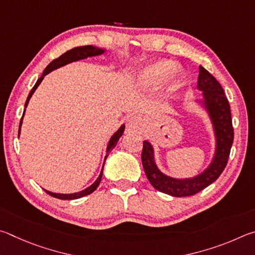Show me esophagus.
<instances>
[{"instance_id": "34e87169", "label": "esophagus", "mask_w": 255, "mask_h": 255, "mask_svg": "<svg viewBox=\"0 0 255 255\" xmlns=\"http://www.w3.org/2000/svg\"><path fill=\"white\" fill-rule=\"evenodd\" d=\"M144 130V122L140 116L132 115L127 121V131L134 134H140Z\"/></svg>"}]
</instances>
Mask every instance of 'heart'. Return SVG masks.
<instances>
[{
  "label": "heart",
  "mask_w": 255,
  "mask_h": 255,
  "mask_svg": "<svg viewBox=\"0 0 255 255\" xmlns=\"http://www.w3.org/2000/svg\"><path fill=\"white\" fill-rule=\"evenodd\" d=\"M175 66L172 62L169 61H159L155 64L149 66L148 68L144 69L141 78L142 82L150 86H155L160 85L170 77Z\"/></svg>",
  "instance_id": "heart-1"
}]
</instances>
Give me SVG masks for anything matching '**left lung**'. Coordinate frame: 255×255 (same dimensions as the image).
<instances>
[{
	"label": "left lung",
	"instance_id": "left-lung-1",
	"mask_svg": "<svg viewBox=\"0 0 255 255\" xmlns=\"http://www.w3.org/2000/svg\"><path fill=\"white\" fill-rule=\"evenodd\" d=\"M197 87L203 92L205 106L212 119L216 135V152L211 166L203 173L190 179L168 177L155 164L152 146L148 141H143L141 159L146 178L155 189L173 197L193 196L213 184L226 167L234 140L230 103L221 84L202 66L199 67Z\"/></svg>",
	"mask_w": 255,
	"mask_h": 255
}]
</instances>
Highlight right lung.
<instances>
[{"instance_id": "1", "label": "right lung", "mask_w": 255, "mask_h": 255, "mask_svg": "<svg viewBox=\"0 0 255 255\" xmlns=\"http://www.w3.org/2000/svg\"><path fill=\"white\" fill-rule=\"evenodd\" d=\"M103 52H104V50H103V49H98V48H95V47H93V46L76 47V48H74V49H70V50H68V51H66L65 53H62V55H61L60 57H58L57 59L52 60V61L50 62V64H49V65L46 67V69L43 70L41 77H40V78L37 80V83H35L33 88L31 89L29 96H28V98H26V101H25L24 107H26V105H28L29 100L31 98V96H32V94L34 93L35 89H37V87L40 85V83L42 82V79H43L44 76L50 73V71H52L53 69L59 68V67H61V66H65V65H67V64H69V62L77 61V60H80V59H85V58H87V57H93V56L102 55ZM24 112H25V110H24ZM24 112H23V115H24ZM23 115H22L21 121H20L19 134H20V128H21L22 119H23ZM123 132H124V125H122V127H121V128H119V130L114 133V135L111 137V140H110V142H109V145H107V150H106L107 154L105 155V159H106L107 155H109V153L111 152V151L115 148V145H116V143H118V141H119V139L121 137V135L123 134ZM104 162H105V160H104ZM103 167H104V164H103ZM102 176H103V168H102L100 176H98L96 181L94 182L93 185L89 186L88 188L84 189V190H82V191H79V193H75V194H55V193H51V191H48V190H44V191H46V193H47L48 195H50V196H52V197L58 198V199H62V200L77 199V198H80V197H84V196H87V195H89V194H92L93 191L97 188L98 185H100L101 179H102Z\"/></svg>"}]
</instances>
